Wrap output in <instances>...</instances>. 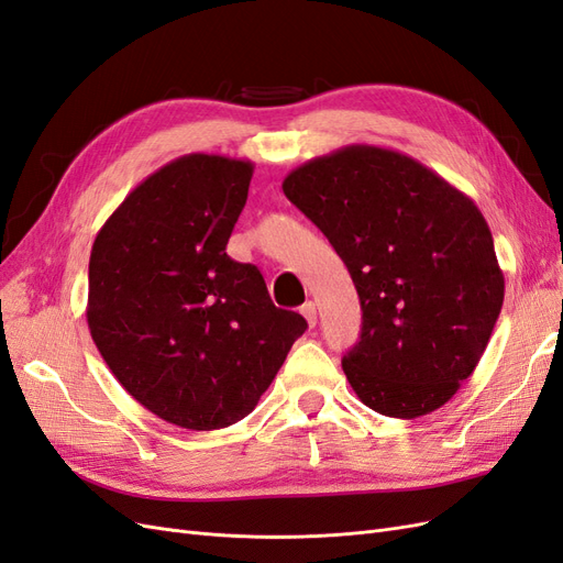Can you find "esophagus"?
I'll list each match as a JSON object with an SVG mask.
<instances>
[{
    "instance_id": "1",
    "label": "esophagus",
    "mask_w": 563,
    "mask_h": 563,
    "mask_svg": "<svg viewBox=\"0 0 563 563\" xmlns=\"http://www.w3.org/2000/svg\"><path fill=\"white\" fill-rule=\"evenodd\" d=\"M300 314H302L305 319H308V323H310L312 329L317 327V305H314L312 300H308V302L302 305V308H300Z\"/></svg>"
}]
</instances>
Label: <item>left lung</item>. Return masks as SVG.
Masks as SVG:
<instances>
[{
  "instance_id": "obj_1",
  "label": "left lung",
  "mask_w": 563,
  "mask_h": 563,
  "mask_svg": "<svg viewBox=\"0 0 563 563\" xmlns=\"http://www.w3.org/2000/svg\"><path fill=\"white\" fill-rule=\"evenodd\" d=\"M327 234L362 300L343 371L373 411L413 420L444 406L479 364L505 277L486 218L404 152L347 145L282 183Z\"/></svg>"
}]
</instances>
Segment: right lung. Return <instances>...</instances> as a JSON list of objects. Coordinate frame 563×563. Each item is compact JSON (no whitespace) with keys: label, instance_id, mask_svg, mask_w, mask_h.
I'll return each instance as SVG.
<instances>
[{"label":"right lung","instance_id":"right-lung-1","mask_svg":"<svg viewBox=\"0 0 563 563\" xmlns=\"http://www.w3.org/2000/svg\"><path fill=\"white\" fill-rule=\"evenodd\" d=\"M253 164L192 152L150 174L98 230L87 321L114 378L157 418L211 432L246 418L275 380L298 312L225 253Z\"/></svg>","mask_w":563,"mask_h":563}]
</instances>
